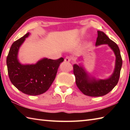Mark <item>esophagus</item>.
<instances>
[{"label": "esophagus", "instance_id": "34e87169", "mask_svg": "<svg viewBox=\"0 0 130 130\" xmlns=\"http://www.w3.org/2000/svg\"><path fill=\"white\" fill-rule=\"evenodd\" d=\"M71 57H69V56H68V57H66V58H65V62H70V61H71Z\"/></svg>", "mask_w": 130, "mask_h": 130}]
</instances>
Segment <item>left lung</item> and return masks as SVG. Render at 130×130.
I'll return each instance as SVG.
<instances>
[{
	"mask_svg": "<svg viewBox=\"0 0 130 130\" xmlns=\"http://www.w3.org/2000/svg\"><path fill=\"white\" fill-rule=\"evenodd\" d=\"M102 45L108 46L114 53L116 58L113 72L109 77L100 79L92 76L81 63L78 64L75 63L73 65V73L75 76L77 86L87 96L98 97L105 95L117 85L119 79L122 66V59L119 48L104 32L98 31L95 45L98 46Z\"/></svg>",
	"mask_w": 130,
	"mask_h": 130,
	"instance_id": "obj_1",
	"label": "left lung"
}]
</instances>
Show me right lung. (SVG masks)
Segmentation results:
<instances>
[{"label": "right lung", "mask_w": 130, "mask_h": 130, "mask_svg": "<svg viewBox=\"0 0 130 130\" xmlns=\"http://www.w3.org/2000/svg\"><path fill=\"white\" fill-rule=\"evenodd\" d=\"M30 35L27 32L12 44L7 57V66L12 84L24 93L36 96L49 89L64 59L61 57L55 60L43 58L36 63H22L18 59L19 48Z\"/></svg>", "instance_id": "1"}]
</instances>
